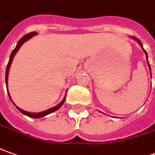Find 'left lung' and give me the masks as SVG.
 <instances>
[{
	"mask_svg": "<svg viewBox=\"0 0 155 155\" xmlns=\"http://www.w3.org/2000/svg\"><path fill=\"white\" fill-rule=\"evenodd\" d=\"M131 38H132V39H134V40H136L137 42L138 43V45H140V46H141V48H142V50H143V52H144V53H145V55H146V58H147V62H148V66H149V70H150V72H151V67H150V65H149V60H148V54H147V52H146V51H145L144 49H143V44H142V42H141L139 39H137V38H136V37H134V36H132ZM100 112H101V111H100Z\"/></svg>",
	"mask_w": 155,
	"mask_h": 155,
	"instance_id": "8db88e82",
	"label": "left lung"
}]
</instances>
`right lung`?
<instances>
[{
    "label": "right lung",
    "mask_w": 155,
    "mask_h": 155,
    "mask_svg": "<svg viewBox=\"0 0 155 155\" xmlns=\"http://www.w3.org/2000/svg\"><path fill=\"white\" fill-rule=\"evenodd\" d=\"M38 34L36 33V32H31L29 34H28V35H24L23 37H22V39L19 40L18 44H17V46L15 48L14 50L12 51V54L10 55V59H9V61H8V64H7V67H6V89H7V93H8V95H9V98H10L11 101L12 102V104L16 105L14 104V102L12 101V98H11L10 96V94H9V92H8V87H7V83H8V73H9V69H10V67H11V64L12 62V60H13V57H14V55H16V53L18 51V50L20 49V47L22 46V44L24 43V42H26L27 40H28V39H30L32 37H34L35 35H37ZM67 95V94H66ZM66 95L64 97V99L61 100V102H60L59 104H57V105H55L54 107H52V108H50L46 110H44V111H41V112H38V113H32V112H28V111H25V110H22L21 108H19L18 106H16V108L19 111L22 113L23 115H25L27 116H29L31 118H41V117H44V116H47V115H49V114H51L52 112L55 111V110H59L61 108V106L64 104V102H65V100H66Z\"/></svg>",
    "instance_id": "add662e5"
}]
</instances>
